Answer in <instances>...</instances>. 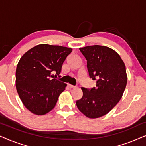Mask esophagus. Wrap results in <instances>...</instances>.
Here are the masks:
<instances>
[{
  "instance_id": "obj_1",
  "label": "esophagus",
  "mask_w": 146,
  "mask_h": 146,
  "mask_svg": "<svg viewBox=\"0 0 146 146\" xmlns=\"http://www.w3.org/2000/svg\"><path fill=\"white\" fill-rule=\"evenodd\" d=\"M68 87L69 88H74L75 86H73V85H71V84H68Z\"/></svg>"
}]
</instances>
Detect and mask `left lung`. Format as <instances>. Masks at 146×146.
Wrapping results in <instances>:
<instances>
[{
    "label": "left lung",
    "mask_w": 146,
    "mask_h": 146,
    "mask_svg": "<svg viewBox=\"0 0 146 146\" xmlns=\"http://www.w3.org/2000/svg\"><path fill=\"white\" fill-rule=\"evenodd\" d=\"M79 50L87 61L90 78L96 80V85L90 89L82 88L83 96L76 104L86 116L97 118L108 113L121 98L126 70L119 55L110 48L94 45Z\"/></svg>",
    "instance_id": "left-lung-1"
}]
</instances>
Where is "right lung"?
<instances>
[{"label": "right lung", "mask_w": 146, "mask_h": 146, "mask_svg": "<svg viewBox=\"0 0 146 146\" xmlns=\"http://www.w3.org/2000/svg\"><path fill=\"white\" fill-rule=\"evenodd\" d=\"M70 48L39 44L27 51L18 63L16 87L25 106L32 113L44 115L56 106L66 84L55 78L61 72Z\"/></svg>", "instance_id": "right-lung-1"}]
</instances>
